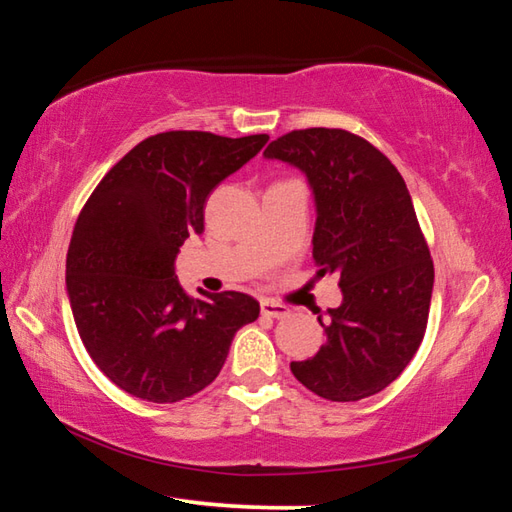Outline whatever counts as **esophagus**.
I'll list each match as a JSON object with an SVG mask.
<instances>
[{"label":"esophagus","mask_w":512,"mask_h":512,"mask_svg":"<svg viewBox=\"0 0 512 512\" xmlns=\"http://www.w3.org/2000/svg\"><path fill=\"white\" fill-rule=\"evenodd\" d=\"M262 314L268 318H287L289 316V309L280 305V302H273V300H262Z\"/></svg>","instance_id":"34e87169"}]
</instances>
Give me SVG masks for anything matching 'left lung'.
<instances>
[{
    "mask_svg": "<svg viewBox=\"0 0 512 512\" xmlns=\"http://www.w3.org/2000/svg\"><path fill=\"white\" fill-rule=\"evenodd\" d=\"M266 158L307 173L316 196L318 275L336 273L341 307L320 320L327 341L291 372L329 402H357L402 375L427 332L433 259L400 171L343 128L277 137Z\"/></svg>",
    "mask_w": 512,
    "mask_h": 512,
    "instance_id": "8db88e82",
    "label": "left lung"
}]
</instances>
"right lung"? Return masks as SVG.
<instances>
[{
    "instance_id": "right-lung-1",
    "label": "right lung",
    "mask_w": 512,
    "mask_h": 512,
    "mask_svg": "<svg viewBox=\"0 0 512 512\" xmlns=\"http://www.w3.org/2000/svg\"><path fill=\"white\" fill-rule=\"evenodd\" d=\"M268 135L169 131L142 140L94 187L67 250L74 323L97 368L121 391L180 402L219 375L237 329L259 316L239 291L192 298L176 277L201 235L212 189L255 158Z\"/></svg>"
}]
</instances>
